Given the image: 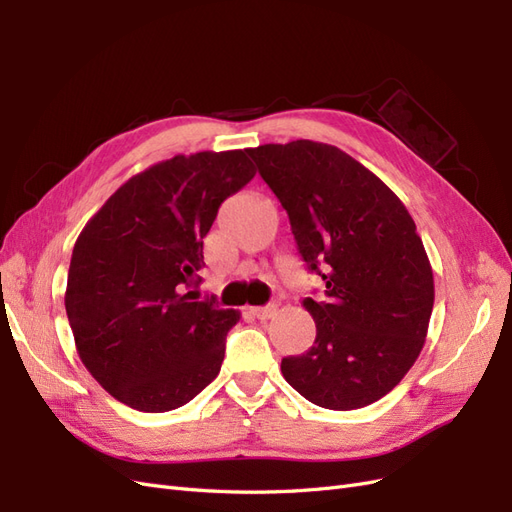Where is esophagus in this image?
I'll return each instance as SVG.
<instances>
[{
    "mask_svg": "<svg viewBox=\"0 0 512 512\" xmlns=\"http://www.w3.org/2000/svg\"><path fill=\"white\" fill-rule=\"evenodd\" d=\"M277 312V305H267V307H252V314L258 318V320H267L271 316H275Z\"/></svg>",
    "mask_w": 512,
    "mask_h": 512,
    "instance_id": "esophagus-1",
    "label": "esophagus"
}]
</instances>
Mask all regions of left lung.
<instances>
[{
    "mask_svg": "<svg viewBox=\"0 0 512 512\" xmlns=\"http://www.w3.org/2000/svg\"><path fill=\"white\" fill-rule=\"evenodd\" d=\"M247 153L286 209L299 254L327 284V301H303L316 342L282 359L286 382L320 408L374 404L408 374L429 329L433 271L412 215L333 145L301 138Z\"/></svg>",
    "mask_w": 512,
    "mask_h": 512,
    "instance_id": "8db88e82",
    "label": "left lung"
}]
</instances>
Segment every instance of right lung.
Here are the masks:
<instances>
[{"label":"right lung","mask_w":512,"mask_h":512,"mask_svg":"<svg viewBox=\"0 0 512 512\" xmlns=\"http://www.w3.org/2000/svg\"><path fill=\"white\" fill-rule=\"evenodd\" d=\"M247 149L198 151L149 166L106 200L74 243L66 314L76 352L104 391L168 412L220 374L237 309L192 301L203 239L256 170Z\"/></svg>","instance_id":"add662e5"}]
</instances>
